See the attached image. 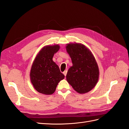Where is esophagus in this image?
<instances>
[{
  "instance_id": "obj_1",
  "label": "esophagus",
  "mask_w": 129,
  "mask_h": 129,
  "mask_svg": "<svg viewBox=\"0 0 129 129\" xmlns=\"http://www.w3.org/2000/svg\"><path fill=\"white\" fill-rule=\"evenodd\" d=\"M67 71H65L63 73V74H64L65 76H66V75H67Z\"/></svg>"
}]
</instances>
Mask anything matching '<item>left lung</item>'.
<instances>
[{
	"label": "left lung",
	"mask_w": 129,
	"mask_h": 129,
	"mask_svg": "<svg viewBox=\"0 0 129 129\" xmlns=\"http://www.w3.org/2000/svg\"><path fill=\"white\" fill-rule=\"evenodd\" d=\"M66 49L73 63L66 79L75 91L80 93L91 90L99 80V70L95 57L86 47L81 44H69Z\"/></svg>",
	"instance_id": "1"
}]
</instances>
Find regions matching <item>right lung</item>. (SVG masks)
Listing matches in <instances>:
<instances>
[{"mask_svg": "<svg viewBox=\"0 0 129 129\" xmlns=\"http://www.w3.org/2000/svg\"><path fill=\"white\" fill-rule=\"evenodd\" d=\"M60 49L58 45L43 48L36 56L30 69V77L34 88L39 92L51 95L59 82L64 78L58 66L53 61L54 54Z\"/></svg>", "mask_w": 129, "mask_h": 129, "instance_id": "obj_1", "label": "right lung"}]
</instances>
